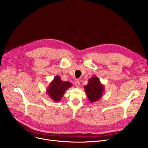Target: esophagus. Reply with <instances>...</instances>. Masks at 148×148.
<instances>
[{
    "instance_id": "obj_1",
    "label": "esophagus",
    "mask_w": 148,
    "mask_h": 148,
    "mask_svg": "<svg viewBox=\"0 0 148 148\" xmlns=\"http://www.w3.org/2000/svg\"><path fill=\"white\" fill-rule=\"evenodd\" d=\"M75 86L77 87V88H79L80 86V82L79 81H76L75 83Z\"/></svg>"
}]
</instances>
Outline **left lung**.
<instances>
[{
    "label": "left lung",
    "instance_id": "obj_1",
    "mask_svg": "<svg viewBox=\"0 0 148 148\" xmlns=\"http://www.w3.org/2000/svg\"><path fill=\"white\" fill-rule=\"evenodd\" d=\"M87 97L90 103H94L103 96L104 91V86L100 82L98 77L93 76L88 80V83L84 86Z\"/></svg>",
    "mask_w": 148,
    "mask_h": 148
}]
</instances>
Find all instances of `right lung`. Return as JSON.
I'll use <instances>...</instances> for the list:
<instances>
[{"mask_svg": "<svg viewBox=\"0 0 148 148\" xmlns=\"http://www.w3.org/2000/svg\"><path fill=\"white\" fill-rule=\"evenodd\" d=\"M71 86L72 84L71 83L62 81L59 75H56L49 85L46 92L53 101L57 103L61 99L65 91Z\"/></svg>", "mask_w": 148, "mask_h": 148, "instance_id": "right-lung-1", "label": "right lung"}]
</instances>
